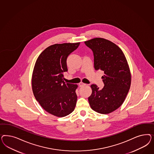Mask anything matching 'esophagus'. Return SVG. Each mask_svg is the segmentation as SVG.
Wrapping results in <instances>:
<instances>
[{"label": "esophagus", "instance_id": "34e87169", "mask_svg": "<svg viewBox=\"0 0 154 154\" xmlns=\"http://www.w3.org/2000/svg\"><path fill=\"white\" fill-rule=\"evenodd\" d=\"M86 85V84H84L83 82H81L79 84V87H83V86H85Z\"/></svg>", "mask_w": 154, "mask_h": 154}]
</instances>
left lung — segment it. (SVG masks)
<instances>
[{
    "mask_svg": "<svg viewBox=\"0 0 154 154\" xmlns=\"http://www.w3.org/2000/svg\"><path fill=\"white\" fill-rule=\"evenodd\" d=\"M85 43L93 52L95 69L104 73L102 90L95 84L91 85L90 106L98 113H109L121 106L131 87V72L126 57L116 45L107 39L96 38Z\"/></svg>",
    "mask_w": 154,
    "mask_h": 154,
    "instance_id": "left-lung-1",
    "label": "left lung"
}]
</instances>
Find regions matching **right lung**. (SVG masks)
<instances>
[{
  "label": "right lung",
  "instance_id": "right-lung-1",
  "mask_svg": "<svg viewBox=\"0 0 154 154\" xmlns=\"http://www.w3.org/2000/svg\"><path fill=\"white\" fill-rule=\"evenodd\" d=\"M80 43L55 44L38 56L32 75L33 94L42 107L57 117L68 115L75 109L77 85L65 84L64 73L68 71L66 60Z\"/></svg>",
  "mask_w": 154,
  "mask_h": 154
}]
</instances>
